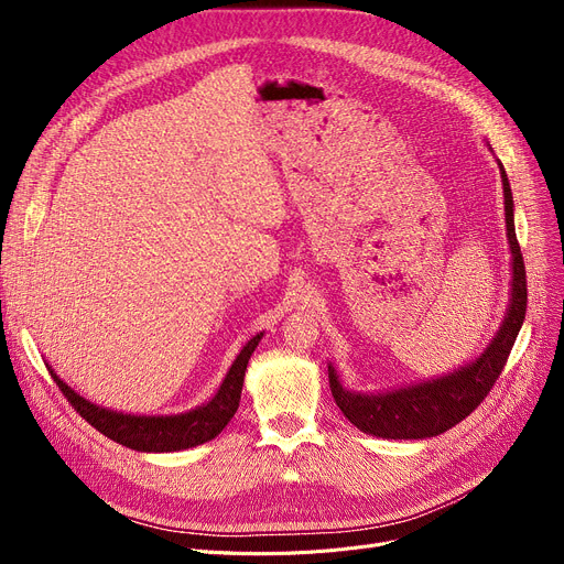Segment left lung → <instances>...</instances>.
<instances>
[{"label":"left lung","instance_id":"8db88e82","mask_svg":"<svg viewBox=\"0 0 564 564\" xmlns=\"http://www.w3.org/2000/svg\"><path fill=\"white\" fill-rule=\"evenodd\" d=\"M500 166L502 196H506V224L512 251V297L498 334L485 349V354L459 370L432 381L413 383V387L389 393H351L347 391L334 366H329V387L343 416L361 432L381 438H427L448 432L462 423L470 411L494 389L498 375L508 364L512 345L525 319L528 288L525 264L514 230V200L508 173Z\"/></svg>","mask_w":564,"mask_h":564}]
</instances>
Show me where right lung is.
<instances>
[{"label":"right lung","mask_w":564,"mask_h":564,"mask_svg":"<svg viewBox=\"0 0 564 564\" xmlns=\"http://www.w3.org/2000/svg\"><path fill=\"white\" fill-rule=\"evenodd\" d=\"M262 334L253 336L237 354V359L210 402L185 413H175V416H132V413L98 406L77 395L64 379L56 377L52 368L47 370L79 416L107 438L139 453H175L213 441L235 416L237 406H240L247 364Z\"/></svg>","instance_id":"1"}]
</instances>
